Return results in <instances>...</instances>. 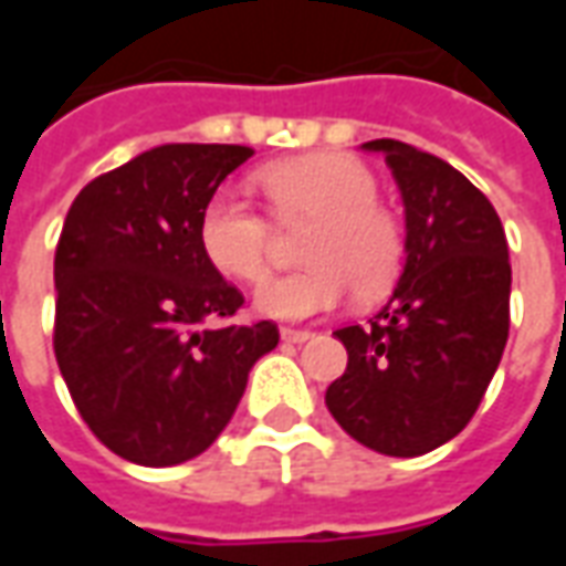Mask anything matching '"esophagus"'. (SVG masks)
<instances>
[{
    "label": "esophagus",
    "mask_w": 566,
    "mask_h": 566,
    "mask_svg": "<svg viewBox=\"0 0 566 566\" xmlns=\"http://www.w3.org/2000/svg\"><path fill=\"white\" fill-rule=\"evenodd\" d=\"M312 336H315V333H312V331H296V327H282V339H284V343L300 345V343H308Z\"/></svg>",
    "instance_id": "34e87169"
}]
</instances>
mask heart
I'll list each match as a JSON object with an SVG mask.
<instances>
[{
	"mask_svg": "<svg viewBox=\"0 0 566 566\" xmlns=\"http://www.w3.org/2000/svg\"><path fill=\"white\" fill-rule=\"evenodd\" d=\"M258 185L282 227H312L303 242L308 266L260 284V315L306 321L336 308L352 291L357 300H376L397 282L403 227L379 202V181L367 163L333 150L306 154L266 166ZM197 239L211 270L233 282L254 284L270 272L272 223L230 190L206 202Z\"/></svg>",
	"mask_w": 566,
	"mask_h": 566,
	"instance_id": "heart-1",
	"label": "heart"
}]
</instances>
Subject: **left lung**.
Segmentation results:
<instances>
[{
  "label": "left lung",
  "instance_id": "obj_1",
  "mask_svg": "<svg viewBox=\"0 0 566 566\" xmlns=\"http://www.w3.org/2000/svg\"><path fill=\"white\" fill-rule=\"evenodd\" d=\"M385 154L406 206V266L367 327H339L348 367L327 409L360 446L416 458L470 424L510 336V245L488 197L454 166L397 139Z\"/></svg>",
  "mask_w": 566,
  "mask_h": 566
}]
</instances>
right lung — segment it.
Wrapping results in <instances>:
<instances>
[{"label": "right lung", "mask_w": 566, "mask_h": 566, "mask_svg": "<svg viewBox=\"0 0 566 566\" xmlns=\"http://www.w3.org/2000/svg\"><path fill=\"white\" fill-rule=\"evenodd\" d=\"M245 145H160L81 190L56 242L54 355L96 439L172 467L230 424L279 327H214L245 303L202 258L199 214Z\"/></svg>", "instance_id": "right-lung-1"}]
</instances>
